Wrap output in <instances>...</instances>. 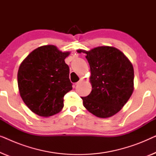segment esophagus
<instances>
[{"label":"esophagus","mask_w":156,"mask_h":156,"mask_svg":"<svg viewBox=\"0 0 156 156\" xmlns=\"http://www.w3.org/2000/svg\"><path fill=\"white\" fill-rule=\"evenodd\" d=\"M82 82H84V79H83V78H81L80 80V81H79L78 82H76L75 84H76V85H78V84H80V83H82Z\"/></svg>","instance_id":"obj_1"}]
</instances>
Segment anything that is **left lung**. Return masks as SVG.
Segmentation results:
<instances>
[{
    "instance_id": "obj_1",
    "label": "left lung",
    "mask_w": 156,
    "mask_h": 156,
    "mask_svg": "<svg viewBox=\"0 0 156 156\" xmlns=\"http://www.w3.org/2000/svg\"><path fill=\"white\" fill-rule=\"evenodd\" d=\"M77 52L86 53L91 70L92 90L88 96L81 97L84 106L99 118L114 116L133 93V65L122 52L113 47Z\"/></svg>"
}]
</instances>
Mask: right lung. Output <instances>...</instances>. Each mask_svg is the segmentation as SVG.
<instances>
[{
  "instance_id": "obj_1",
  "label": "right lung",
  "mask_w": 156,
  "mask_h": 156,
  "mask_svg": "<svg viewBox=\"0 0 156 156\" xmlns=\"http://www.w3.org/2000/svg\"><path fill=\"white\" fill-rule=\"evenodd\" d=\"M62 52L54 45L40 47L30 53L19 67L18 84L20 97L27 107L40 116L60 112L64 97L72 89L69 68Z\"/></svg>"
}]
</instances>
